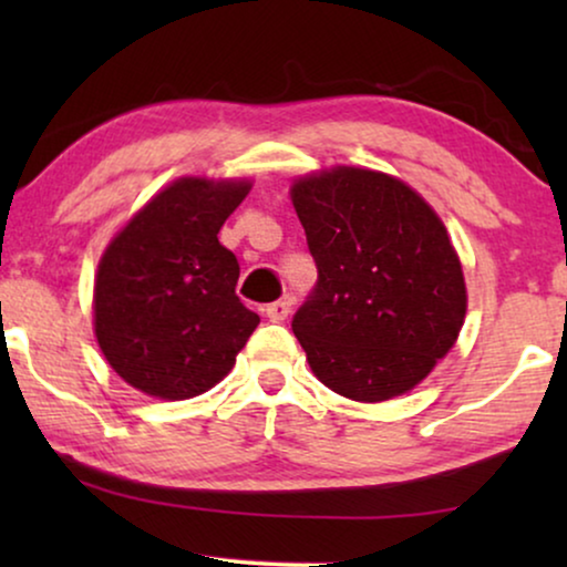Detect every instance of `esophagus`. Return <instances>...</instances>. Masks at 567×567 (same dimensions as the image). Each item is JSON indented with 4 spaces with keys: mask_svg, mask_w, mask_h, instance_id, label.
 Here are the masks:
<instances>
[{
    "mask_svg": "<svg viewBox=\"0 0 567 567\" xmlns=\"http://www.w3.org/2000/svg\"><path fill=\"white\" fill-rule=\"evenodd\" d=\"M289 312H291V301L289 299H278V301H274V305L266 307V317H268L270 322L286 320V317H289Z\"/></svg>",
    "mask_w": 567,
    "mask_h": 567,
    "instance_id": "1",
    "label": "esophagus"
}]
</instances>
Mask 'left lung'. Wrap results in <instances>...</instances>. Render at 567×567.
I'll use <instances>...</instances> for the list:
<instances>
[{
    "instance_id": "8db88e82",
    "label": "left lung",
    "mask_w": 567,
    "mask_h": 567,
    "mask_svg": "<svg viewBox=\"0 0 567 567\" xmlns=\"http://www.w3.org/2000/svg\"><path fill=\"white\" fill-rule=\"evenodd\" d=\"M291 200L317 266L291 328L317 379L359 402L413 390L467 312L444 224L413 188L374 169L305 177Z\"/></svg>"
}]
</instances>
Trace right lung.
<instances>
[{
	"instance_id": "add662e5",
	"label": "right lung",
	"mask_w": 567,
	"mask_h": 567,
	"mask_svg": "<svg viewBox=\"0 0 567 567\" xmlns=\"http://www.w3.org/2000/svg\"><path fill=\"white\" fill-rule=\"evenodd\" d=\"M250 183L181 177L107 245L95 281L100 351L131 386L162 400L212 390L260 317L235 293L239 262L219 243Z\"/></svg>"
}]
</instances>
